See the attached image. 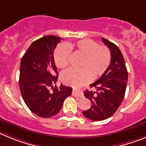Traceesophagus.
Here are the masks:
<instances>
[{
    "label": "esophagus",
    "instance_id": "1",
    "mask_svg": "<svg viewBox=\"0 0 146 146\" xmlns=\"http://www.w3.org/2000/svg\"><path fill=\"white\" fill-rule=\"evenodd\" d=\"M72 94H73V96H76V97H79V98H82L83 96H84L82 92L78 91V90H73Z\"/></svg>",
    "mask_w": 146,
    "mask_h": 146
}]
</instances>
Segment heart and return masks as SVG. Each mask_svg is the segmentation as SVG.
Listing matches in <instances>:
<instances>
[{"label": "heart", "instance_id": "1", "mask_svg": "<svg viewBox=\"0 0 146 146\" xmlns=\"http://www.w3.org/2000/svg\"><path fill=\"white\" fill-rule=\"evenodd\" d=\"M71 52L76 57H81V69L69 68L62 73L61 81L67 85L78 87L96 79L107 70L111 63V53L105 46L91 39H82L75 43L60 44L54 54L55 64L59 68H65L71 60Z\"/></svg>", "mask_w": 146, "mask_h": 146}]
</instances>
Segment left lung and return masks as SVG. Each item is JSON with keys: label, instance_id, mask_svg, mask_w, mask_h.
I'll return each mask as SVG.
<instances>
[{"label": "left lung", "instance_id": "8db88e82", "mask_svg": "<svg viewBox=\"0 0 146 146\" xmlns=\"http://www.w3.org/2000/svg\"><path fill=\"white\" fill-rule=\"evenodd\" d=\"M102 40L110 49L111 63L100 78L89 85L96 92H84L92 106L83 111V115L94 121L105 120L117 111L124 98L128 79L125 61L119 47L104 38Z\"/></svg>", "mask_w": 146, "mask_h": 146}]
</instances>
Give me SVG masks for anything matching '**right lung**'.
Instances as JSON below:
<instances>
[{
    "label": "right lung",
    "instance_id": "right-lung-1",
    "mask_svg": "<svg viewBox=\"0 0 146 146\" xmlns=\"http://www.w3.org/2000/svg\"><path fill=\"white\" fill-rule=\"evenodd\" d=\"M61 38L46 35L33 42L22 57L19 73V89L28 108L41 118L56 115L72 88L56 84L58 76L54 51ZM52 87V91L49 88Z\"/></svg>",
    "mask_w": 146,
    "mask_h": 146
}]
</instances>
